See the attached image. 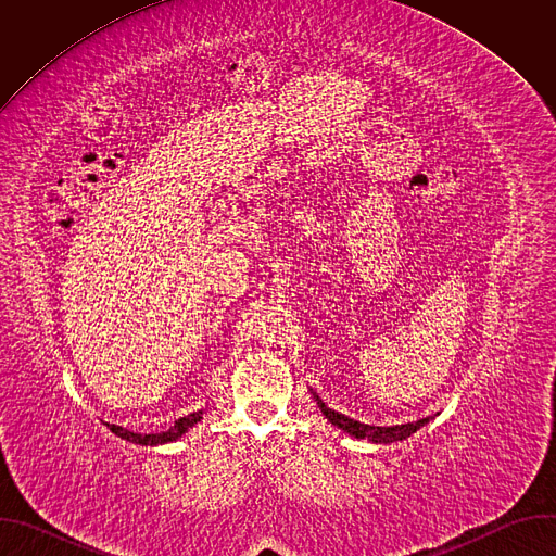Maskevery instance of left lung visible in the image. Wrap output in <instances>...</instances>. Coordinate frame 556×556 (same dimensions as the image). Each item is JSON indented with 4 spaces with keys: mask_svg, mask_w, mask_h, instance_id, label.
<instances>
[{
    "mask_svg": "<svg viewBox=\"0 0 556 556\" xmlns=\"http://www.w3.org/2000/svg\"><path fill=\"white\" fill-rule=\"evenodd\" d=\"M316 399V405H319L321 414L339 429H343L345 433L358 438V440H369L374 444H391V442H399V440H405L409 435H414L420 427H425L429 422V418H422L418 422H407V425H395V427H374V425H363L358 420H352L348 418L345 414H339L334 409H330L319 395L314 393Z\"/></svg>",
    "mask_w": 556,
    "mask_h": 556,
    "instance_id": "left-lung-1",
    "label": "left lung"
}]
</instances>
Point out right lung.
I'll return each instance as SVG.
<instances>
[{
    "mask_svg": "<svg viewBox=\"0 0 556 556\" xmlns=\"http://www.w3.org/2000/svg\"><path fill=\"white\" fill-rule=\"evenodd\" d=\"M202 414L204 412H195V414H189L180 420H176V425L167 431H161V433H134L129 429H123V427H116V425H108L112 429V433H116L118 438L123 440H129L134 444H142V446H155V444H167V442H174L178 438H182L193 425H198L202 420Z\"/></svg>",
    "mask_w": 556,
    "mask_h": 556,
    "instance_id": "right-lung-1",
    "label": "right lung"
}]
</instances>
